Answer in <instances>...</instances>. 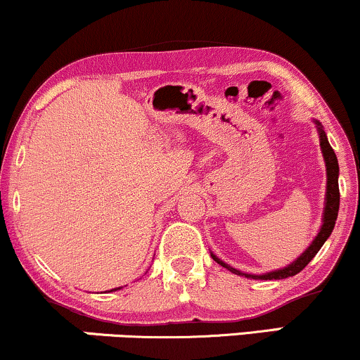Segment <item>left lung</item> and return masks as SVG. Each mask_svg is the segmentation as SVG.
I'll return each mask as SVG.
<instances>
[{
  "instance_id": "left-lung-1",
  "label": "left lung",
  "mask_w": 360,
  "mask_h": 360,
  "mask_svg": "<svg viewBox=\"0 0 360 360\" xmlns=\"http://www.w3.org/2000/svg\"><path fill=\"white\" fill-rule=\"evenodd\" d=\"M315 128L319 131L320 138V148H322V155L325 160V168H327V192H325V207H323V215H322V226H320L319 234L315 236V239L311 240L310 246L300 255L297 259L291 261L290 264H286L285 268L274 269V271H268L263 274H251V273H243L239 269L232 268L231 264L224 263L222 259H219L214 252H210V256L214 257L215 263H219L222 268L229 269L231 273L239 274V276L251 278V280H285V278L295 276L302 271L305 266L314 259L316 252L320 251V248L323 246L325 240L330 238L333 227H335L337 215H339V204H340V192H339V162H337L335 151L332 150L330 143H328L327 134H325L322 122L314 120Z\"/></svg>"
}]
</instances>
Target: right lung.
Wrapping results in <instances>:
<instances>
[{"label": "right lung", "mask_w": 360, "mask_h": 360, "mask_svg": "<svg viewBox=\"0 0 360 360\" xmlns=\"http://www.w3.org/2000/svg\"><path fill=\"white\" fill-rule=\"evenodd\" d=\"M122 288V286H120V288H114V290H111V291H116V290H121Z\"/></svg>", "instance_id": "right-lung-1"}]
</instances>
